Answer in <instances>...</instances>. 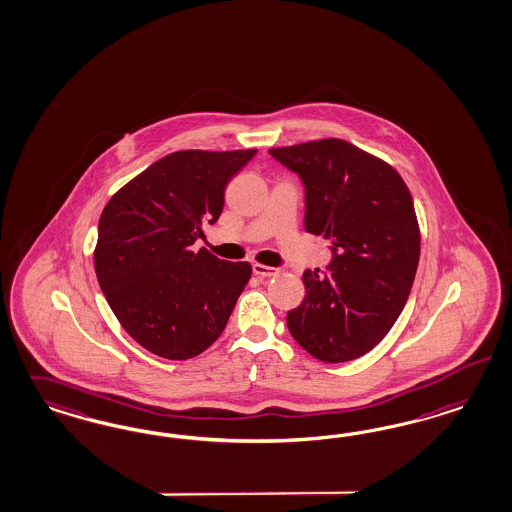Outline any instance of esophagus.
<instances>
[{
    "label": "esophagus",
    "instance_id": "esophagus-1",
    "mask_svg": "<svg viewBox=\"0 0 512 512\" xmlns=\"http://www.w3.org/2000/svg\"><path fill=\"white\" fill-rule=\"evenodd\" d=\"M282 270L276 268V266L261 265V263H255L253 265V274L259 276V278H272V276H278Z\"/></svg>",
    "mask_w": 512,
    "mask_h": 512
}]
</instances>
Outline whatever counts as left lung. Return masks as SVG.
Wrapping results in <instances>:
<instances>
[{
    "label": "left lung",
    "instance_id": "left-lung-1",
    "mask_svg": "<svg viewBox=\"0 0 512 512\" xmlns=\"http://www.w3.org/2000/svg\"><path fill=\"white\" fill-rule=\"evenodd\" d=\"M306 193L304 229L333 246L325 272L304 270L306 295L287 312L300 346L325 363L361 357L388 335L410 295L420 227L399 172L338 138L272 147Z\"/></svg>",
    "mask_w": 512,
    "mask_h": 512
}]
</instances>
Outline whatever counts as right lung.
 <instances>
[{"label":"right lung","mask_w":512,"mask_h":512,"mask_svg":"<svg viewBox=\"0 0 512 512\" xmlns=\"http://www.w3.org/2000/svg\"><path fill=\"white\" fill-rule=\"evenodd\" d=\"M257 149L176 151L109 198L94 270L113 314L140 346L185 361L221 336L251 278L249 263L194 251L223 212L225 187Z\"/></svg>","instance_id":"right-lung-1"}]
</instances>
